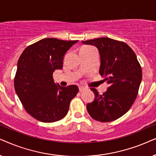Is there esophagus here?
<instances>
[{
	"mask_svg": "<svg viewBox=\"0 0 156 156\" xmlns=\"http://www.w3.org/2000/svg\"><path fill=\"white\" fill-rule=\"evenodd\" d=\"M86 89H87V88H86V87H84V86H79V90L80 91V92L83 90H86Z\"/></svg>",
	"mask_w": 156,
	"mask_h": 156,
	"instance_id": "esophagus-1",
	"label": "esophagus"
}]
</instances>
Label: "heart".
Returning <instances> with one entry per match:
<instances>
[{
	"label": "heart",
	"instance_id": "1",
	"mask_svg": "<svg viewBox=\"0 0 156 156\" xmlns=\"http://www.w3.org/2000/svg\"><path fill=\"white\" fill-rule=\"evenodd\" d=\"M92 48V47H90V46H84V47H83L81 49H88V48Z\"/></svg>",
	"mask_w": 156,
	"mask_h": 156
}]
</instances>
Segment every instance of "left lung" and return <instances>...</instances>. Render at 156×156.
I'll list each match as a JSON object with an SVG mask.
<instances>
[{
	"mask_svg": "<svg viewBox=\"0 0 156 156\" xmlns=\"http://www.w3.org/2000/svg\"><path fill=\"white\" fill-rule=\"evenodd\" d=\"M82 43L98 50L99 73L108 85L103 95L90 89L95 99L86 105L87 110L95 120L113 121L127 113L134 103L142 80L141 67L133 51L125 43L105 37Z\"/></svg>",
	"mask_w": 156,
	"mask_h": 156,
	"instance_id": "left-lung-1",
	"label": "left lung"
}]
</instances>
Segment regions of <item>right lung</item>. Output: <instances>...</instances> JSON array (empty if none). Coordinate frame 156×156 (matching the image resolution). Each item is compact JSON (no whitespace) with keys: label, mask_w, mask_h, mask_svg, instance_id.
<instances>
[{"label":"right lung","mask_w":156,"mask_h":156,"mask_svg":"<svg viewBox=\"0 0 156 156\" xmlns=\"http://www.w3.org/2000/svg\"><path fill=\"white\" fill-rule=\"evenodd\" d=\"M78 41L43 38L29 45L18 59L14 86L26 111L43 123H53L68 113L78 92L76 85L55 84V70L63 68L66 52Z\"/></svg>","instance_id":"obj_1"}]
</instances>
